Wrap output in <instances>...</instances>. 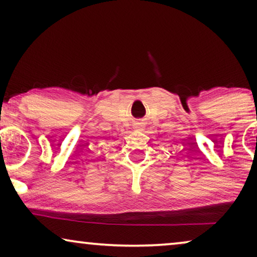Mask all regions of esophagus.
Instances as JSON below:
<instances>
[{
    "instance_id": "obj_1",
    "label": "esophagus",
    "mask_w": 257,
    "mask_h": 257,
    "mask_svg": "<svg viewBox=\"0 0 257 257\" xmlns=\"http://www.w3.org/2000/svg\"><path fill=\"white\" fill-rule=\"evenodd\" d=\"M135 128L138 130V131H142V130H144V124L143 122H136Z\"/></svg>"
}]
</instances>
